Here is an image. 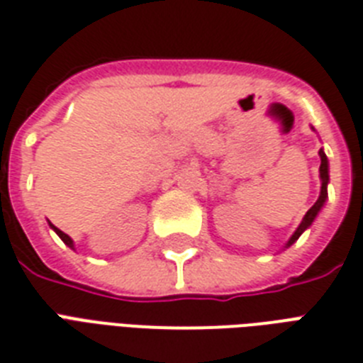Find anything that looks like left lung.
Returning a JSON list of instances; mask_svg holds the SVG:
<instances>
[{
    "label": "left lung",
    "mask_w": 363,
    "mask_h": 363,
    "mask_svg": "<svg viewBox=\"0 0 363 363\" xmlns=\"http://www.w3.org/2000/svg\"><path fill=\"white\" fill-rule=\"evenodd\" d=\"M318 155H320V168H318V172H320V195H318L317 202L307 210V213L303 216V219H301V223L298 225V228L294 230V234H292L291 238H289V242L285 243V249L291 247L292 243L296 242L298 238L303 234V232L307 230V228L311 227L313 221L317 219V216L320 213V210L324 208V202H326V199H328V184H330V174H328V157H326V153H324V150H318Z\"/></svg>",
    "instance_id": "8db88e82"
}]
</instances>
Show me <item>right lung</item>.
<instances>
[{
	"label": "right lung",
	"instance_id": "1",
	"mask_svg": "<svg viewBox=\"0 0 363 363\" xmlns=\"http://www.w3.org/2000/svg\"><path fill=\"white\" fill-rule=\"evenodd\" d=\"M48 225H50V228H52V230H54V232H56L57 236L62 238V242L65 243L67 247L74 249V242H72V240H71V236H67L65 232H62V230H60V228H57V227H54V225H52V223H48Z\"/></svg>",
	"mask_w": 363,
	"mask_h": 363
}]
</instances>
